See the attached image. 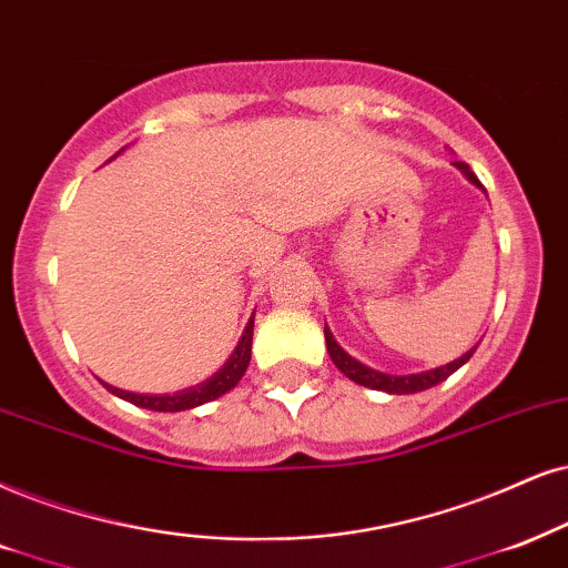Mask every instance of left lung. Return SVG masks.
<instances>
[{"label":"left lung","mask_w":568,"mask_h":568,"mask_svg":"<svg viewBox=\"0 0 568 568\" xmlns=\"http://www.w3.org/2000/svg\"><path fill=\"white\" fill-rule=\"evenodd\" d=\"M456 168L462 170L471 183L483 189V183L477 181L475 172L469 170V164L456 162ZM325 341H327L329 358H333V364L343 372V375H346L348 379H354V383H358V385L372 387V390L393 393V396H406V393H419V390H427V387L440 385L443 379H448L458 367H464V364L471 358V354H475V351H477V346H475L471 351H466L464 356H458L456 362L443 364V367H435V369H429V372H416V375H385V372L372 369V367H367V364L356 362L354 356H348L346 351L337 346V341H335L333 333H329L327 327H325Z\"/></svg>","instance_id":"left-lung-1"}]
</instances>
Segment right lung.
<instances>
[{
	"mask_svg": "<svg viewBox=\"0 0 568 568\" xmlns=\"http://www.w3.org/2000/svg\"><path fill=\"white\" fill-rule=\"evenodd\" d=\"M251 335H254V317L248 320V325H246V329H243V337L239 341V346H235L233 356L222 364V369L214 372V375L210 379H204V383L185 387V390L162 393V396H146V393H128V390H120V387H112L106 383H104V387L110 393H114V396H120L123 400H131L133 406L152 408V412H185V408H196L201 404H210V400L225 396L227 390H233V387L239 385V379L243 377V372H246L248 362H251Z\"/></svg>",
	"mask_w": 568,
	"mask_h": 568,
	"instance_id": "add662e5",
	"label": "right lung"
}]
</instances>
